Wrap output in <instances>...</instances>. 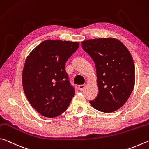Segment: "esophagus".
<instances>
[{"label":"esophagus","instance_id":"esophagus-1","mask_svg":"<svg viewBox=\"0 0 149 149\" xmlns=\"http://www.w3.org/2000/svg\"><path fill=\"white\" fill-rule=\"evenodd\" d=\"M85 87H86V86L84 84V85H79V90H83L85 88Z\"/></svg>","mask_w":149,"mask_h":149}]
</instances>
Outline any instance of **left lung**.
I'll list each match as a JSON object with an SVG mask.
<instances>
[{"label": "left lung", "instance_id": "left-lung-1", "mask_svg": "<svg viewBox=\"0 0 149 149\" xmlns=\"http://www.w3.org/2000/svg\"><path fill=\"white\" fill-rule=\"evenodd\" d=\"M82 48L93 60L99 90L90 103L103 113H112L123 106L135 85V65L128 49L114 38L90 39Z\"/></svg>", "mask_w": 149, "mask_h": 149}]
</instances>
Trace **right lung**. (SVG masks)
<instances>
[{
	"label": "right lung",
	"mask_w": 149,
	"mask_h": 149,
	"mask_svg": "<svg viewBox=\"0 0 149 149\" xmlns=\"http://www.w3.org/2000/svg\"><path fill=\"white\" fill-rule=\"evenodd\" d=\"M79 47L78 42L46 40L26 58L23 90L31 106L43 116L54 118L69 107L75 90L69 84L65 63Z\"/></svg>",
	"instance_id": "1"
}]
</instances>
